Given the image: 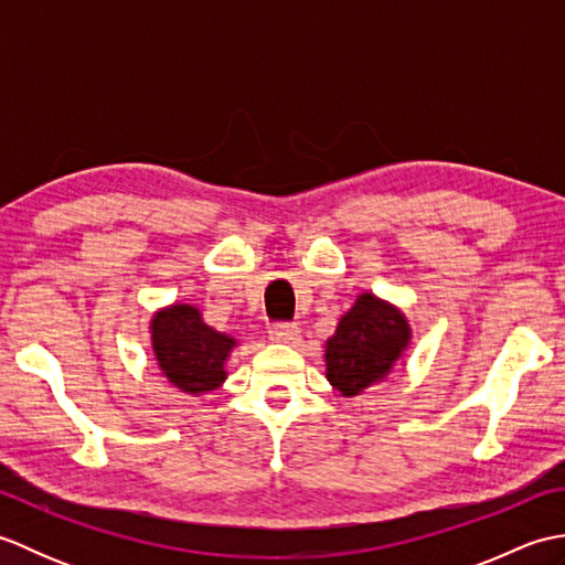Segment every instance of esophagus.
Here are the masks:
<instances>
[{"instance_id":"esophagus-1","label":"esophagus","mask_w":565,"mask_h":565,"mask_svg":"<svg viewBox=\"0 0 565 565\" xmlns=\"http://www.w3.org/2000/svg\"><path fill=\"white\" fill-rule=\"evenodd\" d=\"M269 340L271 342H281V344H296L301 340V330L296 326H289V322H276L269 330Z\"/></svg>"}]
</instances>
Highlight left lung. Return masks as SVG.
<instances>
[{
	"mask_svg": "<svg viewBox=\"0 0 565 565\" xmlns=\"http://www.w3.org/2000/svg\"><path fill=\"white\" fill-rule=\"evenodd\" d=\"M413 330L401 308L371 291L356 296L326 344V376L344 398L364 393L401 362Z\"/></svg>",
	"mask_w": 565,
	"mask_h": 565,
	"instance_id": "1",
	"label": "left lung"
}]
</instances>
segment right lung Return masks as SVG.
Wrapping results in <instances>:
<instances>
[{
  "label": "right lung",
  "instance_id": "add662e5",
  "mask_svg": "<svg viewBox=\"0 0 565 565\" xmlns=\"http://www.w3.org/2000/svg\"><path fill=\"white\" fill-rule=\"evenodd\" d=\"M152 352L164 379L186 395H203L223 386L225 362L237 347L233 334L206 326L191 303L160 308L150 320Z\"/></svg>",
  "mask_w": 565,
  "mask_h": 565
}]
</instances>
